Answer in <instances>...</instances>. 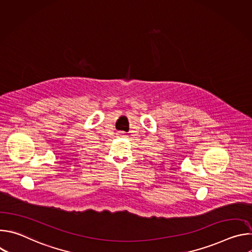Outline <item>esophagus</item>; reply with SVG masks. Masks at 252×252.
<instances>
[{
	"label": "esophagus",
	"mask_w": 252,
	"mask_h": 252,
	"mask_svg": "<svg viewBox=\"0 0 252 252\" xmlns=\"http://www.w3.org/2000/svg\"><path fill=\"white\" fill-rule=\"evenodd\" d=\"M119 135H121V136H125V132H124V131H120V132H119Z\"/></svg>",
	"instance_id": "34e87169"
}]
</instances>
